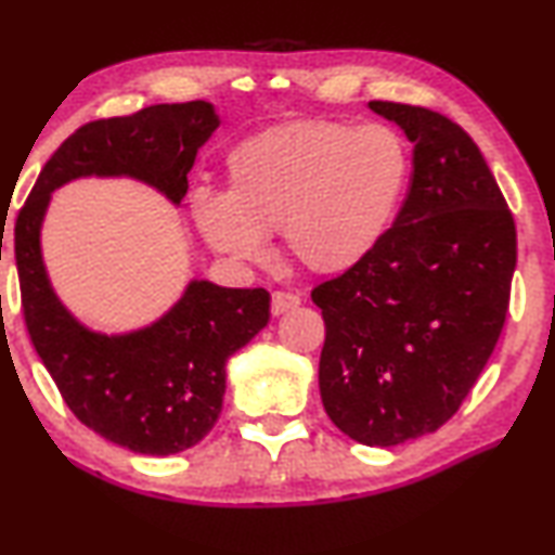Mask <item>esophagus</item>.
<instances>
[{
    "label": "esophagus",
    "instance_id": "34e87169",
    "mask_svg": "<svg viewBox=\"0 0 555 555\" xmlns=\"http://www.w3.org/2000/svg\"><path fill=\"white\" fill-rule=\"evenodd\" d=\"M301 304V299L292 292H274L271 294V314L279 317V314H286V311L296 309Z\"/></svg>",
    "mask_w": 555,
    "mask_h": 555
}]
</instances>
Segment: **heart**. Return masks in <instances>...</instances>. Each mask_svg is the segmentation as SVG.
Wrapping results in <instances>:
<instances>
[{
    "instance_id": "obj_1",
    "label": "heart",
    "mask_w": 555,
    "mask_h": 555,
    "mask_svg": "<svg viewBox=\"0 0 555 555\" xmlns=\"http://www.w3.org/2000/svg\"><path fill=\"white\" fill-rule=\"evenodd\" d=\"M412 158L387 125L301 120L248 138L229 155V193L198 189L191 214L216 251L259 261L267 236L311 274L357 269L387 238Z\"/></svg>"
}]
</instances>
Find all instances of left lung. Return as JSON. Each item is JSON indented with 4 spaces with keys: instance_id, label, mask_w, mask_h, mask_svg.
<instances>
[{
    "instance_id": "1",
    "label": "left lung",
    "mask_w": 555,
    "mask_h": 555,
    "mask_svg": "<svg viewBox=\"0 0 555 555\" xmlns=\"http://www.w3.org/2000/svg\"><path fill=\"white\" fill-rule=\"evenodd\" d=\"M404 130L412 178L370 259L311 292L326 339L319 392L341 433L389 448L460 410L501 337L515 221L473 138L420 105L372 100Z\"/></svg>"
}]
</instances>
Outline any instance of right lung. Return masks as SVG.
<instances>
[{
	"instance_id": "1",
	"label": "right lung",
	"mask_w": 555,
	"mask_h": 555,
	"mask_svg": "<svg viewBox=\"0 0 555 555\" xmlns=\"http://www.w3.org/2000/svg\"><path fill=\"white\" fill-rule=\"evenodd\" d=\"M218 128L214 105H151L128 118L82 125L44 163L14 223L22 314L35 352L73 415L140 455H176L216 425L225 362L269 322L267 288L191 281L160 322L95 334L69 317L47 279L40 225L50 193L82 176H130L181 203L198 147Z\"/></svg>"
}]
</instances>
